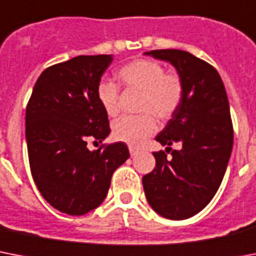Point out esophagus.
<instances>
[{"instance_id": "1", "label": "esophagus", "mask_w": 256, "mask_h": 256, "mask_svg": "<svg viewBox=\"0 0 256 256\" xmlns=\"http://www.w3.org/2000/svg\"><path fill=\"white\" fill-rule=\"evenodd\" d=\"M130 156H132V157L136 156V154H138V149L134 148V146H130Z\"/></svg>"}]
</instances>
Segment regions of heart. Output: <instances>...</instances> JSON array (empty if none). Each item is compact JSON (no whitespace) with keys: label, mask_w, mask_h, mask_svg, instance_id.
Segmentation results:
<instances>
[{"label":"heart","mask_w":256,"mask_h":256,"mask_svg":"<svg viewBox=\"0 0 256 256\" xmlns=\"http://www.w3.org/2000/svg\"><path fill=\"white\" fill-rule=\"evenodd\" d=\"M118 80L126 88L141 91L138 116H124L115 122L114 138L126 144H142L156 132L157 118L168 120L178 111L185 95L182 78L173 71H165L160 62L153 59H134L118 71ZM96 95L100 106L108 116H116L120 111L118 87L111 80L99 82Z\"/></svg>","instance_id":"b5f03b06"}]
</instances>
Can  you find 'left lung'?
Returning a JSON list of instances; mask_svg holds the SVG:
<instances>
[{"label":"left lung","mask_w":256,"mask_h":256,"mask_svg":"<svg viewBox=\"0 0 256 256\" xmlns=\"http://www.w3.org/2000/svg\"><path fill=\"white\" fill-rule=\"evenodd\" d=\"M145 54L174 66L185 95L178 111L156 136L172 156L164 150L153 153L156 168L142 177V186L154 212L168 220H186L212 201L224 180L234 141L228 99L218 71L188 51ZM174 142L181 150L170 148Z\"/></svg>","instance_id":"obj_1"}]
</instances>
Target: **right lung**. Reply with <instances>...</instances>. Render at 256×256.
Instances as JSON below:
<instances>
[{
  "mask_svg": "<svg viewBox=\"0 0 256 256\" xmlns=\"http://www.w3.org/2000/svg\"><path fill=\"white\" fill-rule=\"evenodd\" d=\"M112 55H79L47 67L26 107V142L32 178L52 208L68 216L96 209L114 172L130 157L124 142L100 145L110 130L96 90Z\"/></svg>",
  "mask_w": 256,
  "mask_h": 256,
  "instance_id": "1",
  "label": "right lung"
}]
</instances>
